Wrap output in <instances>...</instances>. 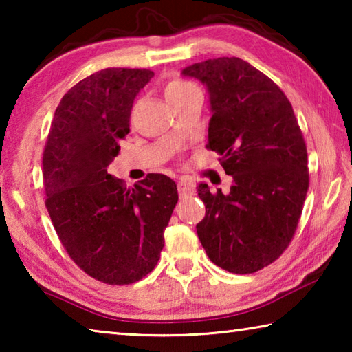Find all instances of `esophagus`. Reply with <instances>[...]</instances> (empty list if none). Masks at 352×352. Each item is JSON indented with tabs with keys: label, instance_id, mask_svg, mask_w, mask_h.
Instances as JSON below:
<instances>
[{
	"label": "esophagus",
	"instance_id": "1",
	"mask_svg": "<svg viewBox=\"0 0 352 352\" xmlns=\"http://www.w3.org/2000/svg\"><path fill=\"white\" fill-rule=\"evenodd\" d=\"M177 186H178V194H180V197H189V195H194L195 192L194 184L189 180H180Z\"/></svg>",
	"mask_w": 352,
	"mask_h": 352
}]
</instances>
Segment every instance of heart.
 Listing matches in <instances>:
<instances>
[{
	"label": "heart",
	"instance_id": "heart-1",
	"mask_svg": "<svg viewBox=\"0 0 352 352\" xmlns=\"http://www.w3.org/2000/svg\"><path fill=\"white\" fill-rule=\"evenodd\" d=\"M194 90H199L195 83L180 79V77H172V79L166 82L164 85V96L168 100H174L186 96L188 93Z\"/></svg>",
	"mask_w": 352,
	"mask_h": 352
}]
</instances>
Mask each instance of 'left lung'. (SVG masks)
<instances>
[{
    "instance_id": "obj_1",
    "label": "left lung",
    "mask_w": 352,
    "mask_h": 352,
    "mask_svg": "<svg viewBox=\"0 0 352 352\" xmlns=\"http://www.w3.org/2000/svg\"><path fill=\"white\" fill-rule=\"evenodd\" d=\"M182 74L206 87V147L233 177L228 194L199 184L206 206L199 239L220 269L254 273L276 261L296 231L309 188L301 129L281 88L239 57L210 58Z\"/></svg>"
}]
</instances>
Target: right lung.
I'll list each match as a JSON object with an SVG mask.
<instances>
[{
    "label": "right lung",
    "instance_id": "1",
    "mask_svg": "<svg viewBox=\"0 0 352 352\" xmlns=\"http://www.w3.org/2000/svg\"><path fill=\"white\" fill-rule=\"evenodd\" d=\"M151 69L105 68L62 98L43 152L46 208L69 258L111 285L140 281L157 265L177 184L148 174L132 189L107 172L130 132V111Z\"/></svg>",
    "mask_w": 352,
    "mask_h": 352
}]
</instances>
